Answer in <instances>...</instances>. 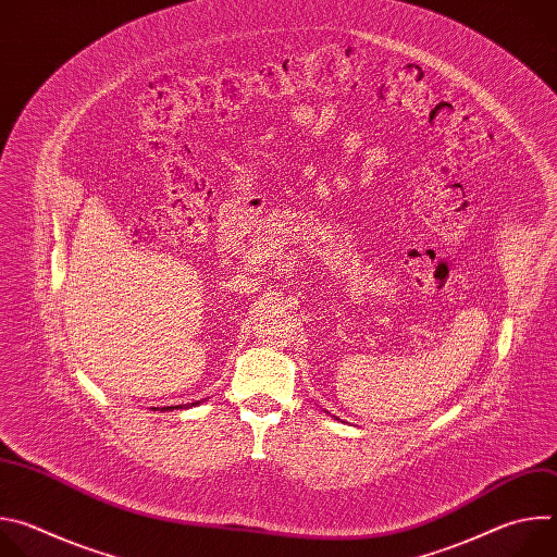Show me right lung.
Here are the masks:
<instances>
[{"mask_svg": "<svg viewBox=\"0 0 557 557\" xmlns=\"http://www.w3.org/2000/svg\"><path fill=\"white\" fill-rule=\"evenodd\" d=\"M202 401H196V404H189L187 408H194V406H200ZM178 408H183V406H178ZM151 410H158V408H151ZM170 410H174V406H168V408H161V412H170Z\"/></svg>", "mask_w": 557, "mask_h": 557, "instance_id": "obj_1", "label": "right lung"}]
</instances>
